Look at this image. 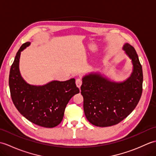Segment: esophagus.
I'll list each match as a JSON object with an SVG mask.
<instances>
[{
    "mask_svg": "<svg viewBox=\"0 0 156 156\" xmlns=\"http://www.w3.org/2000/svg\"><path fill=\"white\" fill-rule=\"evenodd\" d=\"M76 86H77V87L80 88L81 87V85L82 84V81L80 78H78L76 79Z\"/></svg>",
    "mask_w": 156,
    "mask_h": 156,
    "instance_id": "obj_1",
    "label": "esophagus"
}]
</instances>
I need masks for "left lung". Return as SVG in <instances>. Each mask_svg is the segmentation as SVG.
I'll return each mask as SVG.
<instances>
[{
  "mask_svg": "<svg viewBox=\"0 0 156 156\" xmlns=\"http://www.w3.org/2000/svg\"><path fill=\"white\" fill-rule=\"evenodd\" d=\"M122 49L133 64L130 76L122 82H114L99 72L82 78L81 94L87 120L97 127L118 124L136 107L142 94L143 71L137 52L130 44Z\"/></svg>",
  "mask_w": 156,
  "mask_h": 156,
  "instance_id": "left-lung-1",
  "label": "left lung"
}]
</instances>
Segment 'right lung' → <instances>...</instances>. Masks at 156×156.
Instances as JSON below:
<instances>
[{"label":"right lung","mask_w":156,"mask_h":156,"mask_svg":"<svg viewBox=\"0 0 156 156\" xmlns=\"http://www.w3.org/2000/svg\"><path fill=\"white\" fill-rule=\"evenodd\" d=\"M30 44L26 42L21 45L10 69L11 98L16 109L27 120L41 127L52 128L60 123L66 105L80 90L74 78L53 80L43 86L28 84L20 73L19 59L21 52Z\"/></svg>","instance_id":"1"}]
</instances>
